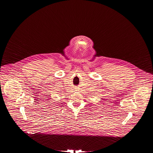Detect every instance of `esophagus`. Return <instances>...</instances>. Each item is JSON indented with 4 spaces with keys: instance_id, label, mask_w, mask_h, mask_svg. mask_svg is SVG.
Returning a JSON list of instances; mask_svg holds the SVG:
<instances>
[{
    "instance_id": "1",
    "label": "esophagus",
    "mask_w": 153,
    "mask_h": 153,
    "mask_svg": "<svg viewBox=\"0 0 153 153\" xmlns=\"http://www.w3.org/2000/svg\"><path fill=\"white\" fill-rule=\"evenodd\" d=\"M75 89H77V88H75Z\"/></svg>"
}]
</instances>
